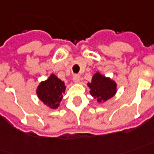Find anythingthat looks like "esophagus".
I'll list each match as a JSON object with an SVG mask.
<instances>
[{"mask_svg": "<svg viewBox=\"0 0 154 154\" xmlns=\"http://www.w3.org/2000/svg\"><path fill=\"white\" fill-rule=\"evenodd\" d=\"M72 79H73V81H74V82H76V83L80 82V75H78V74L74 75L72 77Z\"/></svg>", "mask_w": 154, "mask_h": 154, "instance_id": "34e87169", "label": "esophagus"}]
</instances>
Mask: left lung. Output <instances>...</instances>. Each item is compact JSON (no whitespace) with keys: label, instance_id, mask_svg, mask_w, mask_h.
<instances>
[{"label":"left lung","instance_id":"8db88e82","mask_svg":"<svg viewBox=\"0 0 154 154\" xmlns=\"http://www.w3.org/2000/svg\"><path fill=\"white\" fill-rule=\"evenodd\" d=\"M87 85L89 88L90 94L99 103L106 102L117 93L116 82L99 72L94 74L92 81L88 82Z\"/></svg>","mask_w":154,"mask_h":154}]
</instances>
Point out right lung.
<instances>
[{"instance_id":"obj_1","label":"right lung","mask_w":154,"mask_h":154,"mask_svg":"<svg viewBox=\"0 0 154 154\" xmlns=\"http://www.w3.org/2000/svg\"><path fill=\"white\" fill-rule=\"evenodd\" d=\"M66 86L55 74H51L46 80L42 81L36 88L38 98L47 107L55 109L60 106Z\"/></svg>"}]
</instances>
